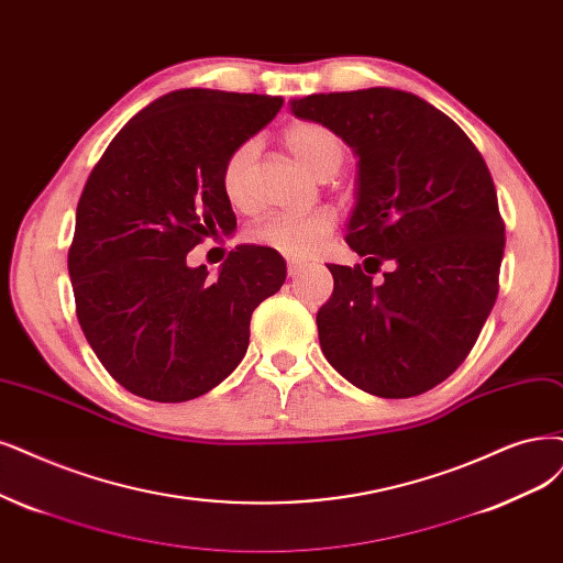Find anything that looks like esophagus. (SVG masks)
I'll use <instances>...</instances> for the list:
<instances>
[{"mask_svg": "<svg viewBox=\"0 0 563 563\" xmlns=\"http://www.w3.org/2000/svg\"><path fill=\"white\" fill-rule=\"evenodd\" d=\"M303 268H306V262L289 260V262H287V276H289V278H297Z\"/></svg>", "mask_w": 563, "mask_h": 563, "instance_id": "1", "label": "esophagus"}]
</instances>
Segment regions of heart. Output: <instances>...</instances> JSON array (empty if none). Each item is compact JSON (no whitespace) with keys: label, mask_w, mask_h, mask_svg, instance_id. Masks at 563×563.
I'll return each mask as SVG.
<instances>
[{"label":"heart","mask_w":563,"mask_h":563,"mask_svg":"<svg viewBox=\"0 0 563 563\" xmlns=\"http://www.w3.org/2000/svg\"><path fill=\"white\" fill-rule=\"evenodd\" d=\"M285 148L292 153L306 169L320 178L334 176L345 159V141L336 130L327 128L322 122L303 120L295 122L283 132ZM255 159V143L245 141L227 155L220 174V185L227 201L234 208H245L250 201L247 178L250 166ZM336 218L331 211H310V213H276L268 216L250 229L253 243L276 250V253L301 260L313 255L322 241L334 232Z\"/></svg>","instance_id":"b5f03b06"}]
</instances>
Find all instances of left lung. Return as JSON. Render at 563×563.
<instances>
[{"mask_svg": "<svg viewBox=\"0 0 563 563\" xmlns=\"http://www.w3.org/2000/svg\"><path fill=\"white\" fill-rule=\"evenodd\" d=\"M292 113L336 130L357 155L347 245L318 310L327 362L383 399L429 391L460 368L498 295L506 227L494 180L464 130L391 88L308 95ZM395 268L376 286L368 273Z\"/></svg>", "mask_w": 563, "mask_h": 563, "instance_id": "left-lung-1", "label": "left lung"}]
</instances>
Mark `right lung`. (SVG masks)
Segmentation results:
<instances>
[{
	"label": "right lung",
	"mask_w": 563,
	"mask_h": 563,
	"mask_svg": "<svg viewBox=\"0 0 563 563\" xmlns=\"http://www.w3.org/2000/svg\"><path fill=\"white\" fill-rule=\"evenodd\" d=\"M280 97L174 90L139 111L82 187L69 247L76 316L95 355L136 397L180 404L232 373L250 318L287 276L262 245H236L208 278L187 266L236 216L220 174L227 155L276 118Z\"/></svg>",
	"instance_id": "obj_1"
}]
</instances>
